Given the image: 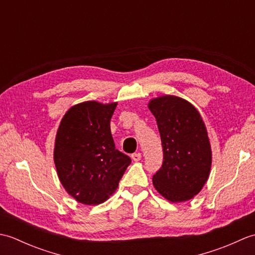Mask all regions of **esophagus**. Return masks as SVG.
I'll return each mask as SVG.
<instances>
[{
	"label": "esophagus",
	"mask_w": 255,
	"mask_h": 255,
	"mask_svg": "<svg viewBox=\"0 0 255 255\" xmlns=\"http://www.w3.org/2000/svg\"><path fill=\"white\" fill-rule=\"evenodd\" d=\"M131 159L133 160V161H140L141 160V153H132L131 154Z\"/></svg>",
	"instance_id": "esophagus-1"
}]
</instances>
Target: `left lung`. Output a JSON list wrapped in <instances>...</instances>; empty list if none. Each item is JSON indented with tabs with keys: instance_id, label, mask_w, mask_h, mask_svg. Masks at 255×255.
Segmentation results:
<instances>
[{
	"instance_id": "1",
	"label": "left lung",
	"mask_w": 255,
	"mask_h": 255,
	"mask_svg": "<svg viewBox=\"0 0 255 255\" xmlns=\"http://www.w3.org/2000/svg\"><path fill=\"white\" fill-rule=\"evenodd\" d=\"M149 110L163 148V163L152 177L153 185L170 202H185L200 192L209 176L211 149L205 124L196 108L177 96L153 99Z\"/></svg>"
}]
</instances>
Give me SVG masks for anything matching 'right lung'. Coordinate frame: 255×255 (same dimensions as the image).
Listing matches in <instances>:
<instances>
[{"label":"right lung","mask_w":255,"mask_h":255,"mask_svg":"<svg viewBox=\"0 0 255 255\" xmlns=\"http://www.w3.org/2000/svg\"><path fill=\"white\" fill-rule=\"evenodd\" d=\"M117 103L89 101L72 106L57 131L53 160L66 191L79 203L105 202L131 159L118 151L111 132Z\"/></svg>","instance_id":"obj_1"}]
</instances>
